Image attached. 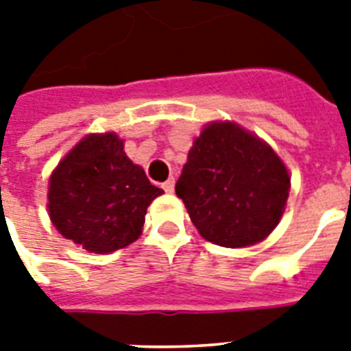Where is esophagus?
Listing matches in <instances>:
<instances>
[{
  "mask_svg": "<svg viewBox=\"0 0 351 351\" xmlns=\"http://www.w3.org/2000/svg\"><path fill=\"white\" fill-rule=\"evenodd\" d=\"M162 189H164L165 193H173V191H175V178L171 176L169 180L164 182V184H162Z\"/></svg>",
  "mask_w": 351,
  "mask_h": 351,
  "instance_id": "obj_1",
  "label": "esophagus"
}]
</instances>
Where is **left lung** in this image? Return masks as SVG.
Returning a JSON list of instances; mask_svg holds the SVG:
<instances>
[{
    "label": "left lung",
    "instance_id": "1",
    "mask_svg": "<svg viewBox=\"0 0 351 351\" xmlns=\"http://www.w3.org/2000/svg\"><path fill=\"white\" fill-rule=\"evenodd\" d=\"M191 222L224 247L261 242L275 230L289 195V175L267 143L231 121L202 131L176 182Z\"/></svg>",
    "mask_w": 351,
    "mask_h": 351
}]
</instances>
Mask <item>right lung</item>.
I'll use <instances>...</instances> for the list:
<instances>
[{
	"label": "right lung",
	"mask_w": 351,
	"mask_h": 351,
	"mask_svg": "<svg viewBox=\"0 0 351 351\" xmlns=\"http://www.w3.org/2000/svg\"><path fill=\"white\" fill-rule=\"evenodd\" d=\"M162 193L127 158L114 132L89 134L52 173L49 213L65 239L111 253L140 237L149 204Z\"/></svg>",
	"instance_id": "right-lung-1"
}]
</instances>
